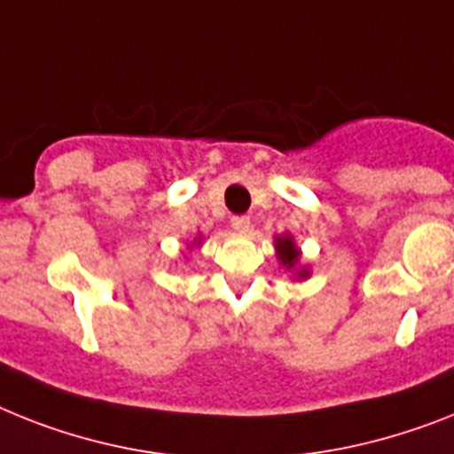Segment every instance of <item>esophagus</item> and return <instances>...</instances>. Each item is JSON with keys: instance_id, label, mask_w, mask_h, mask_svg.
<instances>
[{"instance_id": "obj_1", "label": "esophagus", "mask_w": 454, "mask_h": 454, "mask_svg": "<svg viewBox=\"0 0 454 454\" xmlns=\"http://www.w3.org/2000/svg\"><path fill=\"white\" fill-rule=\"evenodd\" d=\"M231 227H234L236 231L246 234V231L250 230V218L248 215H236V218H231Z\"/></svg>"}]
</instances>
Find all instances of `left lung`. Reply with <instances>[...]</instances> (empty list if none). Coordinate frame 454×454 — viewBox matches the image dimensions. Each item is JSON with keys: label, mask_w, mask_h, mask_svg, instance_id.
I'll return each instance as SVG.
<instances>
[{"label": "left lung", "mask_w": 454, "mask_h": 454, "mask_svg": "<svg viewBox=\"0 0 454 454\" xmlns=\"http://www.w3.org/2000/svg\"><path fill=\"white\" fill-rule=\"evenodd\" d=\"M273 246H276V257L287 271H292L294 280H306L310 276V269L306 264H301V248L294 241L292 234H283L273 239Z\"/></svg>", "instance_id": "8db88e82"}]
</instances>
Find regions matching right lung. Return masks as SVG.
<instances>
[{
    "instance_id": "add662e5",
    "label": "right lung",
    "mask_w": 454,
    "mask_h": 454,
    "mask_svg": "<svg viewBox=\"0 0 454 454\" xmlns=\"http://www.w3.org/2000/svg\"><path fill=\"white\" fill-rule=\"evenodd\" d=\"M201 243H204V241H201V234H197V236H194V241H190V248H194V246L200 248Z\"/></svg>"
}]
</instances>
